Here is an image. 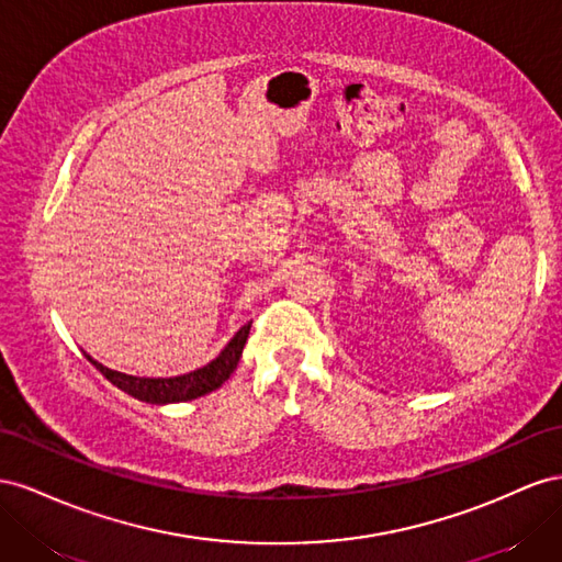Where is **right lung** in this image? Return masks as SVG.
<instances>
[{
  "label": "right lung",
  "mask_w": 562,
  "mask_h": 562,
  "mask_svg": "<svg viewBox=\"0 0 562 562\" xmlns=\"http://www.w3.org/2000/svg\"><path fill=\"white\" fill-rule=\"evenodd\" d=\"M249 327H251V323L239 327L233 339L226 344V348H223L212 362H206L204 367H200V370H192L188 374L169 376V379L134 376V374L115 372V370H110V367L101 364L99 360H93L89 352H85V356L95 367V370H99L112 383V386H117L126 395L140 400V403H150V405L186 403V400H195V397H202L206 393L221 389V383L231 379L239 358H243V348L247 344Z\"/></svg>",
  "instance_id": "add662e5"
}]
</instances>
